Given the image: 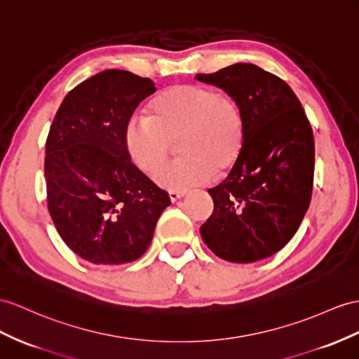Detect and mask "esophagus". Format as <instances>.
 I'll list each match as a JSON object with an SVG mask.
<instances>
[{
    "instance_id": "obj_1",
    "label": "esophagus",
    "mask_w": 359,
    "mask_h": 359,
    "mask_svg": "<svg viewBox=\"0 0 359 359\" xmlns=\"http://www.w3.org/2000/svg\"><path fill=\"white\" fill-rule=\"evenodd\" d=\"M187 196V191H170L171 201H177Z\"/></svg>"
}]
</instances>
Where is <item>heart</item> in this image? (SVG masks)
<instances>
[{
    "instance_id": "heart-1",
    "label": "heart",
    "mask_w": 359,
    "mask_h": 359,
    "mask_svg": "<svg viewBox=\"0 0 359 359\" xmlns=\"http://www.w3.org/2000/svg\"><path fill=\"white\" fill-rule=\"evenodd\" d=\"M149 112L150 116H130L126 124L124 142L132 161L144 171H154L170 140L179 135L186 154L154 172L159 187L187 191L205 185L215 168L226 170L240 158L244 115L231 95L200 85H177L154 97Z\"/></svg>"
}]
</instances>
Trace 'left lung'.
Masks as SVG:
<instances>
[{
    "mask_svg": "<svg viewBox=\"0 0 359 359\" xmlns=\"http://www.w3.org/2000/svg\"><path fill=\"white\" fill-rule=\"evenodd\" d=\"M196 79L231 95L245 127L240 158L208 191L214 212L201 238L229 262L269 258L290 243L309 208L316 149L305 110L283 80L252 63Z\"/></svg>",
    "mask_w": 359,
    "mask_h": 359,
    "instance_id": "8db88e82",
    "label": "left lung"
}]
</instances>
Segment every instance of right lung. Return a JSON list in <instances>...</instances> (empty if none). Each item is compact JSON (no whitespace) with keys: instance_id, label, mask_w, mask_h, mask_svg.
Wrapping results in <instances>:
<instances>
[{"instance_id":"1","label":"right lung","mask_w":359,"mask_h":359,"mask_svg":"<svg viewBox=\"0 0 359 359\" xmlns=\"http://www.w3.org/2000/svg\"><path fill=\"white\" fill-rule=\"evenodd\" d=\"M153 92L150 79L106 69L72 89L53 119L45 150L48 210L62 240L88 262L141 258L171 205L124 142L128 118Z\"/></svg>"}]
</instances>
